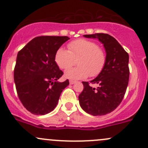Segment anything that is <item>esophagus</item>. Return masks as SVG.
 <instances>
[{
	"label": "esophagus",
	"mask_w": 148,
	"mask_h": 148,
	"mask_svg": "<svg viewBox=\"0 0 148 148\" xmlns=\"http://www.w3.org/2000/svg\"><path fill=\"white\" fill-rule=\"evenodd\" d=\"M69 83L70 84H74V83H76V81H74V80H70Z\"/></svg>",
	"instance_id": "esophagus-1"
}]
</instances>
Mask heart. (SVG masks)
I'll list each match as a JSON object with an SVG mask.
<instances>
[{"label":"heart","instance_id":"b5f03b06","mask_svg":"<svg viewBox=\"0 0 148 148\" xmlns=\"http://www.w3.org/2000/svg\"><path fill=\"white\" fill-rule=\"evenodd\" d=\"M68 49L60 48L55 55V61L61 69H67L75 63L77 67L69 69L65 77L71 79H84L98 75L106 64V56L104 51L93 41L78 39L68 44Z\"/></svg>","mask_w":148,"mask_h":148}]
</instances>
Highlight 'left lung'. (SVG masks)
<instances>
[{
    "mask_svg": "<svg viewBox=\"0 0 148 148\" xmlns=\"http://www.w3.org/2000/svg\"><path fill=\"white\" fill-rule=\"evenodd\" d=\"M84 38L97 39L104 46L106 61L101 72L90 81L91 87L82 82L84 89L79 95L82 108L92 116H103L115 110L125 95L130 78L129 54L112 36L104 33L84 34Z\"/></svg>",
    "mask_w": 148,
    "mask_h": 148,
    "instance_id": "obj_1",
    "label": "left lung"
}]
</instances>
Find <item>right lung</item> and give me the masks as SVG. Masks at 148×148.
Listing matches in <instances>:
<instances>
[{
  "instance_id": "obj_1",
  "label": "right lung",
  "mask_w": 148,
  "mask_h": 148,
  "mask_svg": "<svg viewBox=\"0 0 148 148\" xmlns=\"http://www.w3.org/2000/svg\"><path fill=\"white\" fill-rule=\"evenodd\" d=\"M67 36H40L18 51L14 78L20 101L32 114L45 115L54 110L60 95L69 84L59 82L64 74L55 61L57 50Z\"/></svg>"
}]
</instances>
